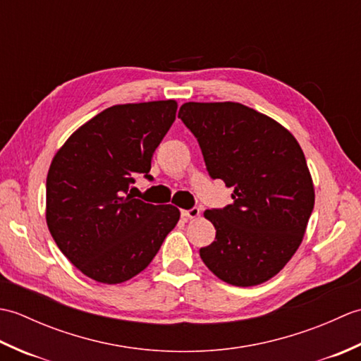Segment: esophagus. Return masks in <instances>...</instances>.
Wrapping results in <instances>:
<instances>
[{
	"mask_svg": "<svg viewBox=\"0 0 361 361\" xmlns=\"http://www.w3.org/2000/svg\"><path fill=\"white\" fill-rule=\"evenodd\" d=\"M181 216L185 219H197L198 216H200V209H198V208L185 209V211H181Z\"/></svg>",
	"mask_w": 361,
	"mask_h": 361,
	"instance_id": "obj_1",
	"label": "esophagus"
}]
</instances>
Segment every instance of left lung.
I'll use <instances>...</instances> for the list:
<instances>
[{
	"mask_svg": "<svg viewBox=\"0 0 361 361\" xmlns=\"http://www.w3.org/2000/svg\"><path fill=\"white\" fill-rule=\"evenodd\" d=\"M183 121L200 145L212 180L233 188V203L204 211L216 240L204 265L237 287L271 279L295 255L315 204L312 176L295 136L237 102H186Z\"/></svg>",
	"mask_w": 361,
	"mask_h": 361,
	"instance_id": "1",
	"label": "left lung"
}]
</instances>
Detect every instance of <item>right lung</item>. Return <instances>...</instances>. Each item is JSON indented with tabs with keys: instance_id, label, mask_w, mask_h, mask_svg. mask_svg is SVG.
I'll list each match as a JSON object with an SVG mask.
<instances>
[{
	"instance_id": "right-lung-1",
	"label": "right lung",
	"mask_w": 361,
	"mask_h": 361,
	"mask_svg": "<svg viewBox=\"0 0 361 361\" xmlns=\"http://www.w3.org/2000/svg\"><path fill=\"white\" fill-rule=\"evenodd\" d=\"M175 101L113 105L68 137L46 178V224L60 251L102 283L141 273L180 220L172 204L130 190L150 180L153 152L173 124Z\"/></svg>"
}]
</instances>
